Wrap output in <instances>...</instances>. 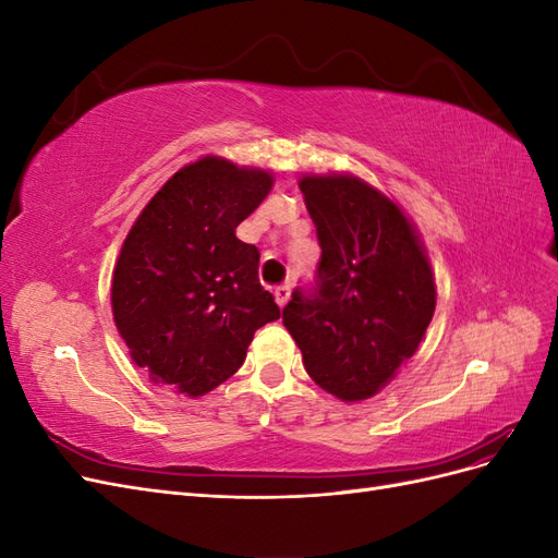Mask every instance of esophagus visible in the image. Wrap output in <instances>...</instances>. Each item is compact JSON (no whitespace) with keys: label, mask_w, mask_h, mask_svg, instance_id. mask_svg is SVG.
<instances>
[{"label":"esophagus","mask_w":558,"mask_h":558,"mask_svg":"<svg viewBox=\"0 0 558 558\" xmlns=\"http://www.w3.org/2000/svg\"><path fill=\"white\" fill-rule=\"evenodd\" d=\"M289 298H291V289H289V286H277V289H275L277 305H279V307H286V302H289Z\"/></svg>","instance_id":"esophagus-1"}]
</instances>
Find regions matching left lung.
<instances>
[{"mask_svg": "<svg viewBox=\"0 0 558 558\" xmlns=\"http://www.w3.org/2000/svg\"><path fill=\"white\" fill-rule=\"evenodd\" d=\"M320 260L295 289L283 326L307 375L344 402L373 398L414 356L435 312V279L414 226L351 174L302 177Z\"/></svg>", "mask_w": 558, "mask_h": 558, "instance_id": "obj_1", "label": "left lung"}]
</instances>
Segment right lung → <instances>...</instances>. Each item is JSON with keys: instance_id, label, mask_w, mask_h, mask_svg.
<instances>
[{"instance_id": "add662e5", "label": "right lung", "mask_w": 558, "mask_h": 558, "mask_svg": "<svg viewBox=\"0 0 558 558\" xmlns=\"http://www.w3.org/2000/svg\"><path fill=\"white\" fill-rule=\"evenodd\" d=\"M272 174L223 158L185 165L150 197L118 256L116 328L154 381L205 396L242 367L253 332L279 318L258 281L260 253L234 230Z\"/></svg>"}]
</instances>
